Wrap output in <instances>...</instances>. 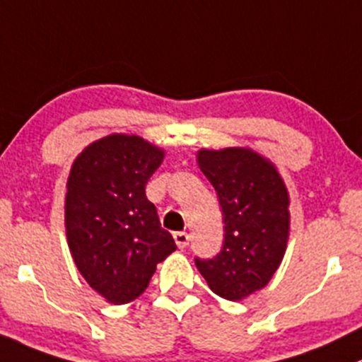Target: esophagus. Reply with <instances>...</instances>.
I'll return each mask as SVG.
<instances>
[{
    "instance_id": "34e87169",
    "label": "esophagus",
    "mask_w": 362,
    "mask_h": 362,
    "mask_svg": "<svg viewBox=\"0 0 362 362\" xmlns=\"http://www.w3.org/2000/svg\"><path fill=\"white\" fill-rule=\"evenodd\" d=\"M173 238L178 249H185L189 245V233H185V231H175Z\"/></svg>"
}]
</instances>
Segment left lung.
<instances>
[{"mask_svg": "<svg viewBox=\"0 0 362 362\" xmlns=\"http://www.w3.org/2000/svg\"><path fill=\"white\" fill-rule=\"evenodd\" d=\"M196 160L224 216L223 251L214 259H196V267L214 293L242 300L281 265L292 219L288 189L278 166L249 146L199 148Z\"/></svg>", "mask_w": 362, "mask_h": 362, "instance_id": "8db88e82", "label": "left lung"}]
</instances>
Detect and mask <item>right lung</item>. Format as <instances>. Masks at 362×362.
Here are the masks:
<instances>
[{"instance_id": "add662e5", "label": "right lung", "mask_w": 362, "mask_h": 362, "mask_svg": "<svg viewBox=\"0 0 362 362\" xmlns=\"http://www.w3.org/2000/svg\"><path fill=\"white\" fill-rule=\"evenodd\" d=\"M166 150L136 134L113 132L74 159L66 178L65 233L86 283L111 304L138 299L157 263L177 249L163 230L145 185Z\"/></svg>"}]
</instances>
